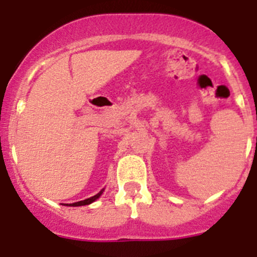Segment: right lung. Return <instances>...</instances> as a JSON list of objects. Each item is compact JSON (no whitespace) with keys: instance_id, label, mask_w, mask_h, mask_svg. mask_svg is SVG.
<instances>
[{"instance_id":"obj_1","label":"right lung","mask_w":257,"mask_h":257,"mask_svg":"<svg viewBox=\"0 0 257 257\" xmlns=\"http://www.w3.org/2000/svg\"><path fill=\"white\" fill-rule=\"evenodd\" d=\"M103 192H104V189H101L100 192L97 193V194H95L94 197H90V198H87V199H83V201L74 202V203H68L67 206H73V207H77V206H86V205H90V203H92V202H95V201H96V199L99 198V197H100L101 194H103Z\"/></svg>"}]
</instances>
